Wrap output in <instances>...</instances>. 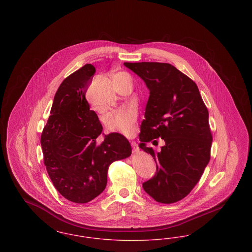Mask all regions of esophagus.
<instances>
[{"label":"esophagus","mask_w":252,"mask_h":252,"mask_svg":"<svg viewBox=\"0 0 252 252\" xmlns=\"http://www.w3.org/2000/svg\"><path fill=\"white\" fill-rule=\"evenodd\" d=\"M131 147L133 152H136V151H138V150H139V146H138V144H137L136 142H132Z\"/></svg>","instance_id":"34e87169"}]
</instances>
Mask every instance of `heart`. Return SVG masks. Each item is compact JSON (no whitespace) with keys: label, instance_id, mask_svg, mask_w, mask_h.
I'll list each match as a JSON object with an SVG mask.
<instances>
[{"label":"heart","instance_id":"obj_1","mask_svg":"<svg viewBox=\"0 0 252 252\" xmlns=\"http://www.w3.org/2000/svg\"><path fill=\"white\" fill-rule=\"evenodd\" d=\"M122 77H129V75L126 72H118L114 78ZM136 120V115L131 109H124L117 110L110 113L107 117V125L111 130H117L124 134H130L132 131L133 125Z\"/></svg>","mask_w":252,"mask_h":252}]
</instances>
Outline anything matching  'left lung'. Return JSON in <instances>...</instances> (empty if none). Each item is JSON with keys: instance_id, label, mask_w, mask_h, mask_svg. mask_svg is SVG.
<instances>
[{"instance_id": "1", "label": "left lung", "mask_w": 252, "mask_h": 252, "mask_svg": "<svg viewBox=\"0 0 252 252\" xmlns=\"http://www.w3.org/2000/svg\"><path fill=\"white\" fill-rule=\"evenodd\" d=\"M149 90L140 148L155 159V176L143 183L159 203L180 201L200 180L210 161L213 137L209 112L196 84L169 63L125 62ZM161 137L166 144L157 154L146 143Z\"/></svg>"}]
</instances>
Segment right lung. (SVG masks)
Instances as JSON below:
<instances>
[{"label":"right lung","instance_id":"1","mask_svg":"<svg viewBox=\"0 0 252 252\" xmlns=\"http://www.w3.org/2000/svg\"><path fill=\"white\" fill-rule=\"evenodd\" d=\"M95 68L86 64L60 84L40 138L44 164L54 186L74 203H87L107 186L108 166L131 155V145L120 133L96 139L103 126L86 100Z\"/></svg>","mask_w":252,"mask_h":252}]
</instances>
